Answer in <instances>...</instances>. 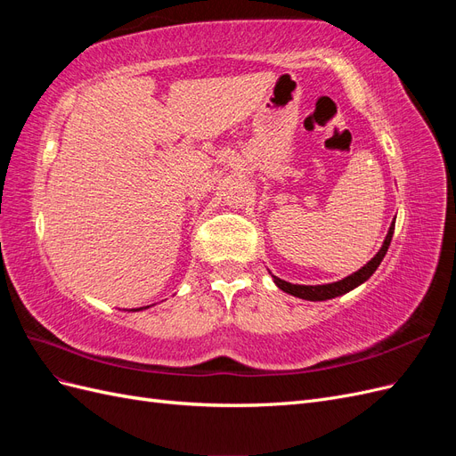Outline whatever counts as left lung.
Wrapping results in <instances>:
<instances>
[{"label":"left lung","instance_id":"8db88e82","mask_svg":"<svg viewBox=\"0 0 456 456\" xmlns=\"http://www.w3.org/2000/svg\"><path fill=\"white\" fill-rule=\"evenodd\" d=\"M394 228H395V220L390 224L388 233H386L384 243L379 249V253L372 256L365 266H362L357 272L350 273L348 278H344V280L335 281V283H325V285H295V283H289L285 280H280L278 275H272L273 283L278 285L281 291H285L287 295H293V297L305 298V300H314V302L315 300H329V298H335V297H340V295H346V293L352 291V289L365 283L370 278V275L377 272L386 251H388V247H390V241H392V236H394Z\"/></svg>","mask_w":456,"mask_h":456}]
</instances>
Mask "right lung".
<instances>
[{
  "label": "right lung",
  "instance_id": "1",
  "mask_svg": "<svg viewBox=\"0 0 456 456\" xmlns=\"http://www.w3.org/2000/svg\"><path fill=\"white\" fill-rule=\"evenodd\" d=\"M146 308H148V306H146ZM139 310H141V308H139Z\"/></svg>",
  "mask_w": 456,
  "mask_h": 456
}]
</instances>
